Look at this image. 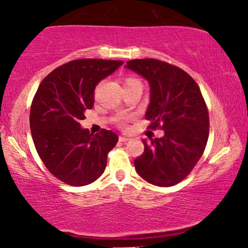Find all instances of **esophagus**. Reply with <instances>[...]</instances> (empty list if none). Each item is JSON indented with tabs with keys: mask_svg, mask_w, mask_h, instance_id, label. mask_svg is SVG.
<instances>
[{
	"mask_svg": "<svg viewBox=\"0 0 248 248\" xmlns=\"http://www.w3.org/2000/svg\"><path fill=\"white\" fill-rule=\"evenodd\" d=\"M120 140L121 142H127V140H129L128 137H125V136H120Z\"/></svg>",
	"mask_w": 248,
	"mask_h": 248,
	"instance_id": "esophagus-1",
	"label": "esophagus"
}]
</instances>
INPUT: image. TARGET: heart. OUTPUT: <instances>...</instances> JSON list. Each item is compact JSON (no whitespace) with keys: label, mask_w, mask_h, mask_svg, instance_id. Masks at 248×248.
Instances as JSON below:
<instances>
[{"label":"heart","mask_w":248,"mask_h":248,"mask_svg":"<svg viewBox=\"0 0 248 248\" xmlns=\"http://www.w3.org/2000/svg\"><path fill=\"white\" fill-rule=\"evenodd\" d=\"M134 83H140V82L137 81V79H135V78H126V81H125V85H128V84H134Z\"/></svg>","instance_id":"obj_1"}]
</instances>
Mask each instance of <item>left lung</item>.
<instances>
[{
    "label": "left lung",
    "instance_id": "1",
    "mask_svg": "<svg viewBox=\"0 0 248 248\" xmlns=\"http://www.w3.org/2000/svg\"><path fill=\"white\" fill-rule=\"evenodd\" d=\"M125 67L150 85L145 119L159 127V139L143 140L144 153L134 161L137 174L156 186H173L200 161L208 140L206 104L196 82L181 68L155 59L133 60Z\"/></svg>",
    "mask_w": 248,
    "mask_h": 248
}]
</instances>
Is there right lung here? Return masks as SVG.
I'll use <instances>...</instances> for the list:
<instances>
[{
    "label": "right lung",
    "instance_id": "obj_1",
    "mask_svg": "<svg viewBox=\"0 0 248 248\" xmlns=\"http://www.w3.org/2000/svg\"><path fill=\"white\" fill-rule=\"evenodd\" d=\"M123 63L71 61L49 73L36 91L30 112L34 145L49 172L68 185H89L104 173L119 136L108 129L93 135L79 122L93 108L95 87Z\"/></svg>",
    "mask_w": 248,
    "mask_h": 248
}]
</instances>
